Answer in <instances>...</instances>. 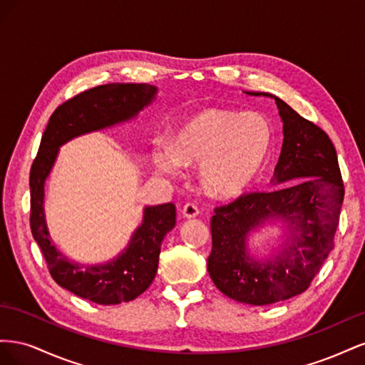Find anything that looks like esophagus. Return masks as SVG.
Returning <instances> with one entry per match:
<instances>
[{
  "mask_svg": "<svg viewBox=\"0 0 365 365\" xmlns=\"http://www.w3.org/2000/svg\"><path fill=\"white\" fill-rule=\"evenodd\" d=\"M197 215H200V208H197L195 204H185L182 207V216L184 217L192 219V217H196Z\"/></svg>",
  "mask_w": 365,
  "mask_h": 365,
  "instance_id": "esophagus-1",
  "label": "esophagus"
}]
</instances>
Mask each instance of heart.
<instances>
[{"label":"heart","mask_w":365,"mask_h":365,"mask_svg":"<svg viewBox=\"0 0 365 365\" xmlns=\"http://www.w3.org/2000/svg\"><path fill=\"white\" fill-rule=\"evenodd\" d=\"M272 145L269 121L257 113L204 108L185 117L169 146L152 153L153 165L176 176L181 165L200 168L202 190L230 200L248 190L267 163Z\"/></svg>","instance_id":"1"}]
</instances>
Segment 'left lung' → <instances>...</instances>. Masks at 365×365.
Returning a JSON list of instances; mask_svg holds the SVG:
<instances>
[{
	"label": "left lung",
	"instance_id": "8db88e82",
	"mask_svg": "<svg viewBox=\"0 0 365 365\" xmlns=\"http://www.w3.org/2000/svg\"><path fill=\"white\" fill-rule=\"evenodd\" d=\"M283 145L268 192L248 193L215 210L213 247L207 268L216 288L239 303L264 306L304 292L329 252L339 222L344 189L336 150L326 132L303 118L277 96ZM282 222L279 249L257 258L249 237Z\"/></svg>",
	"mask_w": 365,
	"mask_h": 365
}]
</instances>
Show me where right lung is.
<instances>
[{
  "mask_svg": "<svg viewBox=\"0 0 365 365\" xmlns=\"http://www.w3.org/2000/svg\"><path fill=\"white\" fill-rule=\"evenodd\" d=\"M157 93L158 88L149 83H108L77 94L50 117L31 164V235L41 247L54 282L93 303L130 302L149 288L158 269L161 242L175 227V205H146L141 224L123 251L105 263L83 264L68 259L53 244L43 212L46 181L65 143L130 121L155 101Z\"/></svg>",
  "mask_w": 365,
  "mask_h": 365,
  "instance_id": "obj_1",
  "label": "right lung"
}]
</instances>
